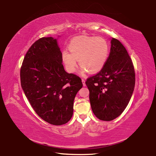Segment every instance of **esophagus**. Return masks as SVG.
<instances>
[{"instance_id": "1", "label": "esophagus", "mask_w": 156, "mask_h": 156, "mask_svg": "<svg viewBox=\"0 0 156 156\" xmlns=\"http://www.w3.org/2000/svg\"><path fill=\"white\" fill-rule=\"evenodd\" d=\"M81 81H82L83 85L84 87H85V86H86V84H85V80L84 79H82V80H81Z\"/></svg>"}]
</instances>
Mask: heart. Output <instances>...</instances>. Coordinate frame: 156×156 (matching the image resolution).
I'll use <instances>...</instances> for the list:
<instances>
[{
  "label": "heart",
  "instance_id": "obj_1",
  "mask_svg": "<svg viewBox=\"0 0 156 156\" xmlns=\"http://www.w3.org/2000/svg\"><path fill=\"white\" fill-rule=\"evenodd\" d=\"M68 49L62 52L61 59L66 70L75 72L79 59L81 75L88 71L92 73L100 71L108 60L109 46L101 37L80 36L73 38L68 44Z\"/></svg>",
  "mask_w": 156,
  "mask_h": 156
}]
</instances>
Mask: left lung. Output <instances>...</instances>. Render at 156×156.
<instances>
[{
    "label": "left lung",
    "mask_w": 156,
    "mask_h": 156,
    "mask_svg": "<svg viewBox=\"0 0 156 156\" xmlns=\"http://www.w3.org/2000/svg\"><path fill=\"white\" fill-rule=\"evenodd\" d=\"M111 51L104 66L85 82L95 116L109 121L120 116L128 105L135 84L132 59L119 41L112 38Z\"/></svg>",
    "instance_id": "1"
}]
</instances>
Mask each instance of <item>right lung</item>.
Listing matches in <instances>:
<instances>
[{"mask_svg":"<svg viewBox=\"0 0 156 156\" xmlns=\"http://www.w3.org/2000/svg\"><path fill=\"white\" fill-rule=\"evenodd\" d=\"M57 39L43 37L29 48L20 70L21 85L33 109L53 125L68 122L73 102L83 83L64 70Z\"/></svg>","mask_w":156,"mask_h":156,"instance_id":"add662e5","label":"right lung"}]
</instances>
